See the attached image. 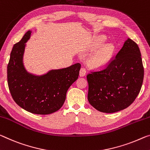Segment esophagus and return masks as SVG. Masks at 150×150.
I'll return each instance as SVG.
<instances>
[{"label": "esophagus", "mask_w": 150, "mask_h": 150, "mask_svg": "<svg viewBox=\"0 0 150 150\" xmlns=\"http://www.w3.org/2000/svg\"><path fill=\"white\" fill-rule=\"evenodd\" d=\"M85 75H86V69H85V68L82 67L80 69L79 75L81 76V77H83V76H85Z\"/></svg>", "instance_id": "1"}]
</instances>
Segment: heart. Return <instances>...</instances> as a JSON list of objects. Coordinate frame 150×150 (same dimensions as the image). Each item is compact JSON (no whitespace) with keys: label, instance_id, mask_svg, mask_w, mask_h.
<instances>
[{"label":"heart","instance_id":"1","mask_svg":"<svg viewBox=\"0 0 150 150\" xmlns=\"http://www.w3.org/2000/svg\"><path fill=\"white\" fill-rule=\"evenodd\" d=\"M105 38L99 37L95 42L93 49L98 48L103 45ZM114 52V47L111 44H107L99 48L93 53L89 60V65L95 68H101L105 66L110 60Z\"/></svg>","mask_w":150,"mask_h":150}]
</instances>
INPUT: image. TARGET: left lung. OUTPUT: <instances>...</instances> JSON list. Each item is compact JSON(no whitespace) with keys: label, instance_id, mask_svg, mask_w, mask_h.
Segmentation results:
<instances>
[{"label":"left lung","instance_id":"obj_1","mask_svg":"<svg viewBox=\"0 0 150 150\" xmlns=\"http://www.w3.org/2000/svg\"><path fill=\"white\" fill-rule=\"evenodd\" d=\"M144 75L138 45L128 39L105 69L87 74L88 101L95 109L103 113L127 108L138 96Z\"/></svg>","mask_w":150,"mask_h":150}]
</instances>
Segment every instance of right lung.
<instances>
[{
  "instance_id": "right-lung-1",
  "label": "right lung",
  "mask_w": 150,
  "mask_h": 150,
  "mask_svg": "<svg viewBox=\"0 0 150 150\" xmlns=\"http://www.w3.org/2000/svg\"><path fill=\"white\" fill-rule=\"evenodd\" d=\"M30 33L27 31L13 47L7 65L8 85L12 97L21 108L32 113L47 115L63 106L67 91L79 77L81 64L51 70L41 76L28 73L23 57Z\"/></svg>"
}]
</instances>
